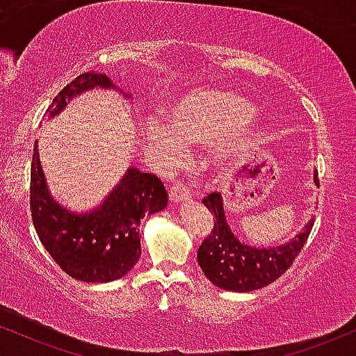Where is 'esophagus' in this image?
<instances>
[{"label": "esophagus", "instance_id": "34e87169", "mask_svg": "<svg viewBox=\"0 0 356 356\" xmlns=\"http://www.w3.org/2000/svg\"><path fill=\"white\" fill-rule=\"evenodd\" d=\"M169 199H170V202H174V204L189 201L191 199L189 187L184 186V184H181V182H175L169 191Z\"/></svg>", "mask_w": 356, "mask_h": 356}]
</instances>
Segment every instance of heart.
<instances>
[{
    "instance_id": "obj_1",
    "label": "heart",
    "mask_w": 356,
    "mask_h": 356,
    "mask_svg": "<svg viewBox=\"0 0 356 356\" xmlns=\"http://www.w3.org/2000/svg\"><path fill=\"white\" fill-rule=\"evenodd\" d=\"M252 105L244 97L219 90H197L177 99L167 108L165 125L150 127L154 145L179 154L182 145H211L220 164H229L254 140L259 127L249 120Z\"/></svg>"
}]
</instances>
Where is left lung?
Listing matches in <instances>:
<instances>
[{
    "instance_id": "8db88e82",
    "label": "left lung",
    "mask_w": 356,
    "mask_h": 356,
    "mask_svg": "<svg viewBox=\"0 0 356 356\" xmlns=\"http://www.w3.org/2000/svg\"><path fill=\"white\" fill-rule=\"evenodd\" d=\"M314 182L318 184V172ZM202 202L214 216V227L199 246V266L212 284L229 291H254L275 283L293 266L314 224L312 219L300 234L281 246L252 248L241 243L229 229L219 192H211Z\"/></svg>"
}]
</instances>
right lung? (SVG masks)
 Masks as SVG:
<instances>
[{
    "instance_id": "right-lung-1",
    "label": "right lung",
    "mask_w": 356,
    "mask_h": 356,
    "mask_svg": "<svg viewBox=\"0 0 356 356\" xmlns=\"http://www.w3.org/2000/svg\"><path fill=\"white\" fill-rule=\"evenodd\" d=\"M113 87L104 73H81L51 102L48 117L58 115L72 97L85 90ZM167 206L161 179L132 167L100 207L87 214H73L53 201L47 189L38 149L31 159L30 209L40 241L55 263L85 283H108L130 271L140 257L138 224L145 214Z\"/></svg>"
}]
</instances>
